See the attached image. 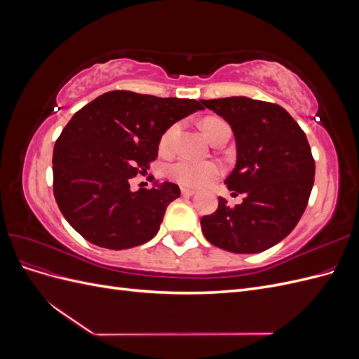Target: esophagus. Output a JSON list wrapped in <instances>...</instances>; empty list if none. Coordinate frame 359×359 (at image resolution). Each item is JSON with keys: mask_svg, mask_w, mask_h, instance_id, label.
Segmentation results:
<instances>
[{"mask_svg": "<svg viewBox=\"0 0 359 359\" xmlns=\"http://www.w3.org/2000/svg\"><path fill=\"white\" fill-rule=\"evenodd\" d=\"M181 194H182L184 198H190V196H193V194H194V190L186 189V187H181Z\"/></svg>", "mask_w": 359, "mask_h": 359, "instance_id": "esophagus-1", "label": "esophagus"}]
</instances>
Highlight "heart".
<instances>
[{"label": "heart", "mask_w": 359, "mask_h": 359, "mask_svg": "<svg viewBox=\"0 0 359 359\" xmlns=\"http://www.w3.org/2000/svg\"><path fill=\"white\" fill-rule=\"evenodd\" d=\"M220 127H227V124L219 118H206L202 121V128L205 135L210 139L215 135L217 130ZM180 128V124L170 126L160 139V149L169 151L173 144V137H175ZM222 166L215 161H196L190 158H180L177 161L170 163L166 168V175L178 182L182 187H191L198 189L210 184L217 177H220Z\"/></svg>", "instance_id": "1"}]
</instances>
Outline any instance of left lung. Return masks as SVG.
I'll list each match as a JSON object with an SVG mask.
<instances>
[{"label":"left lung","mask_w":359,"mask_h":359,"mask_svg":"<svg viewBox=\"0 0 359 359\" xmlns=\"http://www.w3.org/2000/svg\"><path fill=\"white\" fill-rule=\"evenodd\" d=\"M201 102L232 127L236 165L224 184L245 194L235 208L219 198L217 211L202 217V232L231 253L264 252L285 240L307 208L314 182L307 136L274 103L248 97Z\"/></svg>","instance_id":"obj_1"}]
</instances>
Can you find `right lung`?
I'll return each mask as SVG.
<instances>
[{"instance_id":"add662e5","label":"right lung","mask_w":359,"mask_h":359,"mask_svg":"<svg viewBox=\"0 0 359 359\" xmlns=\"http://www.w3.org/2000/svg\"><path fill=\"white\" fill-rule=\"evenodd\" d=\"M191 99L109 91L76 112L53 148V194L73 229L111 250L144 244L160 229L168 205L180 198L173 182L130 189L149 168L163 133L202 111ZM154 180V178H153Z\"/></svg>"}]
</instances>
